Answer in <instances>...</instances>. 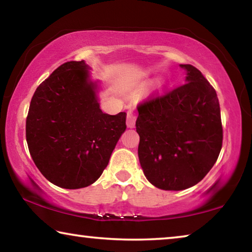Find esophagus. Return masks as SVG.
<instances>
[{
    "label": "esophagus",
    "mask_w": 252,
    "mask_h": 252,
    "mask_svg": "<svg viewBox=\"0 0 252 252\" xmlns=\"http://www.w3.org/2000/svg\"><path fill=\"white\" fill-rule=\"evenodd\" d=\"M136 121V112L133 110H129L126 112V126L129 127H133Z\"/></svg>",
    "instance_id": "esophagus-1"
}]
</instances>
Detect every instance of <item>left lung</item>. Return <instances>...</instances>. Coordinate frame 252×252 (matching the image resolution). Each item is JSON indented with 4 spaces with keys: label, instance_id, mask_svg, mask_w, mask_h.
Masks as SVG:
<instances>
[{
    "label": "left lung",
    "instance_id": "8db88e82",
    "mask_svg": "<svg viewBox=\"0 0 252 252\" xmlns=\"http://www.w3.org/2000/svg\"><path fill=\"white\" fill-rule=\"evenodd\" d=\"M186 83L139 103L138 155L144 176L162 190H185L210 171L222 148L216 90L197 67Z\"/></svg>",
    "mask_w": 252,
    "mask_h": 252
}]
</instances>
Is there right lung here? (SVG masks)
Wrapping results in <instances>:
<instances>
[{"mask_svg":"<svg viewBox=\"0 0 252 252\" xmlns=\"http://www.w3.org/2000/svg\"><path fill=\"white\" fill-rule=\"evenodd\" d=\"M84 61L63 63L34 92L27 117L30 155L50 182L64 189L92 185L126 131V112L103 113Z\"/></svg>","mask_w":252,"mask_h":252,"instance_id":"obj_1","label":"right lung"}]
</instances>
